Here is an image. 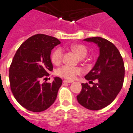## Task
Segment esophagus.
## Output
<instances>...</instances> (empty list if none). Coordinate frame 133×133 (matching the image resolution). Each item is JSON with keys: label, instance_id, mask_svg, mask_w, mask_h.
<instances>
[{"label": "esophagus", "instance_id": "obj_1", "mask_svg": "<svg viewBox=\"0 0 133 133\" xmlns=\"http://www.w3.org/2000/svg\"><path fill=\"white\" fill-rule=\"evenodd\" d=\"M63 83H72V81H68V80H64Z\"/></svg>", "mask_w": 133, "mask_h": 133}]
</instances>
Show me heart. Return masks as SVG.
Here are the masks:
<instances>
[{
  "label": "heart",
  "mask_w": 133,
  "mask_h": 133,
  "mask_svg": "<svg viewBox=\"0 0 133 133\" xmlns=\"http://www.w3.org/2000/svg\"><path fill=\"white\" fill-rule=\"evenodd\" d=\"M70 49L78 55L79 58H83L87 55L86 48L83 45H72L70 46ZM63 55V51L61 48H58L53 51L51 55V61L55 65H58L61 63ZM81 72V69L77 67H71L68 65L61 66L56 70V75L65 78L68 80H73L76 75H79Z\"/></svg>",
  "instance_id": "heart-1"
}]
</instances>
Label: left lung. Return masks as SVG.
Instances as JSON below:
<instances>
[{"instance_id": "1", "label": "left lung", "mask_w": 133, "mask_h": 133, "mask_svg": "<svg viewBox=\"0 0 133 133\" xmlns=\"http://www.w3.org/2000/svg\"><path fill=\"white\" fill-rule=\"evenodd\" d=\"M83 41L96 44L100 54L94 67L85 76L90 83L95 79L96 83H92V87L82 83V90L77 100L84 108L98 110L110 105L120 92L125 76L124 63L114 44L105 38L93 37Z\"/></svg>"}]
</instances>
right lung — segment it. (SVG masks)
Wrapping results in <instances>:
<instances>
[{
	"mask_svg": "<svg viewBox=\"0 0 133 133\" xmlns=\"http://www.w3.org/2000/svg\"><path fill=\"white\" fill-rule=\"evenodd\" d=\"M60 43L54 37L37 34L23 43L13 57L9 69L10 89L16 100L30 111H44L57 98L61 78L55 77L52 83L40 81L52 70L51 50Z\"/></svg>",
	"mask_w": 133,
	"mask_h": 133,
	"instance_id": "right-lung-1",
	"label": "right lung"
}]
</instances>
